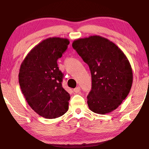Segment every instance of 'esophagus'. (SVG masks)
<instances>
[{
	"label": "esophagus",
	"mask_w": 149,
	"mask_h": 149,
	"mask_svg": "<svg viewBox=\"0 0 149 149\" xmlns=\"http://www.w3.org/2000/svg\"><path fill=\"white\" fill-rule=\"evenodd\" d=\"M80 91H81V88H80V87H79V86H77V87L75 88L74 89V91L75 93H80Z\"/></svg>",
	"instance_id": "34e87169"
}]
</instances>
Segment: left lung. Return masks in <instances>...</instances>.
Masks as SVG:
<instances>
[{
	"instance_id": "obj_1",
	"label": "left lung",
	"mask_w": 149,
	"mask_h": 149,
	"mask_svg": "<svg viewBox=\"0 0 149 149\" xmlns=\"http://www.w3.org/2000/svg\"><path fill=\"white\" fill-rule=\"evenodd\" d=\"M72 47L91 70L92 88L87 96L90 109L102 115L116 109L132 85V70L126 56L100 36L77 39Z\"/></svg>"
}]
</instances>
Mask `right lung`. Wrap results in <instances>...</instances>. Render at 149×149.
Returning a JSON list of instances; mask_svg holds the SVG:
<instances>
[{
	"mask_svg": "<svg viewBox=\"0 0 149 149\" xmlns=\"http://www.w3.org/2000/svg\"><path fill=\"white\" fill-rule=\"evenodd\" d=\"M67 38H49L31 50L21 65L19 83L26 101L39 116L54 119L68 110L70 95L62 87L57 60L68 49Z\"/></svg>",
	"mask_w": 149,
	"mask_h": 149,
	"instance_id": "obj_1",
	"label": "right lung"
}]
</instances>
